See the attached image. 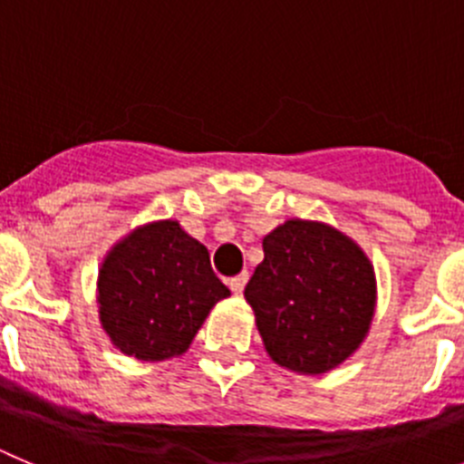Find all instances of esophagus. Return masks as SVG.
<instances>
[{
  "label": "esophagus",
  "instance_id": "obj_1",
  "mask_svg": "<svg viewBox=\"0 0 464 464\" xmlns=\"http://www.w3.org/2000/svg\"><path fill=\"white\" fill-rule=\"evenodd\" d=\"M247 273H240L237 277H233L231 282H228V286H231L233 294H242V289H245V284H247Z\"/></svg>",
  "mask_w": 464,
  "mask_h": 464
}]
</instances>
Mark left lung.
<instances>
[{
    "instance_id": "8db88e82",
    "label": "left lung",
    "mask_w": 464,
    "mask_h": 464,
    "mask_svg": "<svg viewBox=\"0 0 464 464\" xmlns=\"http://www.w3.org/2000/svg\"><path fill=\"white\" fill-rule=\"evenodd\" d=\"M263 346L277 365L324 374L365 340L377 304L370 258L324 222L289 219L263 237L245 286Z\"/></svg>"
}]
</instances>
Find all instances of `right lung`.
I'll return each instance as SVG.
<instances>
[{
    "label": "right lung",
    "instance_id": "right-lung-1",
    "mask_svg": "<svg viewBox=\"0 0 464 464\" xmlns=\"http://www.w3.org/2000/svg\"><path fill=\"white\" fill-rule=\"evenodd\" d=\"M227 295L231 291L212 273L206 245L173 219L133 228L99 268L102 328L120 352L139 361L182 356Z\"/></svg>",
    "mask_w": 464,
    "mask_h": 464
}]
</instances>
